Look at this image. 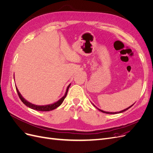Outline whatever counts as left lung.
<instances>
[{
	"label": "left lung",
	"mask_w": 153,
	"mask_h": 153,
	"mask_svg": "<svg viewBox=\"0 0 153 153\" xmlns=\"http://www.w3.org/2000/svg\"><path fill=\"white\" fill-rule=\"evenodd\" d=\"M133 105V104L131 105V106H129L128 108H126V109H124V110H122V111H120V112H105V111H103V110H100V109H99V108H98L100 111H101V112H103V113H105V114H119V113H122V112H125V111L126 110H128L129 108L130 107H131V106Z\"/></svg>",
	"instance_id": "1"
}]
</instances>
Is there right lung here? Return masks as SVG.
Returning <instances> with one entry per match:
<instances>
[{
  "instance_id": "1",
  "label": "right lung",
  "mask_w": 153,
  "mask_h": 153,
  "mask_svg": "<svg viewBox=\"0 0 153 153\" xmlns=\"http://www.w3.org/2000/svg\"><path fill=\"white\" fill-rule=\"evenodd\" d=\"M70 85L69 84L68 87H67V89H66V93L65 94H64V96L63 97H62V98L60 99L59 101H57V102H55L53 104H50V105H42V106H40V105H34V104H32L30 102H29V101H27L25 99H24V98H23L22 96L21 95V94L20 93V92L18 91L17 87H16V91L18 92V96H19V98H20L21 101H22L23 103H24L27 106H28V107L33 109V110H38V111H43V112H46V111H50V110H54L56 108H57L58 106H59L60 105H61L62 104V103L63 102V101L64 100V99H65V98L66 97V95H67V93H68V89L69 87H70Z\"/></svg>"
}]
</instances>
